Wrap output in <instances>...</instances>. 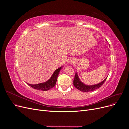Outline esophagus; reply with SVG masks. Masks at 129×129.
Here are the masks:
<instances>
[{
    "label": "esophagus",
    "instance_id": "34e87169",
    "mask_svg": "<svg viewBox=\"0 0 129 129\" xmlns=\"http://www.w3.org/2000/svg\"><path fill=\"white\" fill-rule=\"evenodd\" d=\"M67 61L69 63H72V62H73V59L72 58H69Z\"/></svg>",
    "mask_w": 129,
    "mask_h": 129
}]
</instances>
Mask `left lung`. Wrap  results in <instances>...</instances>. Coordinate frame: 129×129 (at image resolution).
I'll use <instances>...</instances> for the list:
<instances>
[{
	"label": "left lung",
	"mask_w": 129,
	"mask_h": 129,
	"mask_svg": "<svg viewBox=\"0 0 129 129\" xmlns=\"http://www.w3.org/2000/svg\"><path fill=\"white\" fill-rule=\"evenodd\" d=\"M107 79V77L104 81H103L102 82H101L97 84H95L93 85H86L84 84L83 83H82L80 81L77 74L76 73L75 74V77H74V79L73 81V84L74 87L77 88L78 90H79L83 92H89L95 90L101 87L104 84V82Z\"/></svg>",
	"instance_id": "8db88e82"
}]
</instances>
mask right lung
Returning <instances> with one entry per match:
<instances>
[{
	"mask_svg": "<svg viewBox=\"0 0 129 129\" xmlns=\"http://www.w3.org/2000/svg\"><path fill=\"white\" fill-rule=\"evenodd\" d=\"M62 68V67H61L60 68L57 69L56 71L54 72L52 77H50V79L48 81L45 82L44 83H39L37 84H30L27 83V84H28L29 86L32 87L33 88L37 90H42V91L48 90L53 88L55 85L58 75V74H59V72Z\"/></svg>",
	"mask_w": 129,
	"mask_h": 129,
	"instance_id": "add662e5",
	"label": "right lung"
}]
</instances>
